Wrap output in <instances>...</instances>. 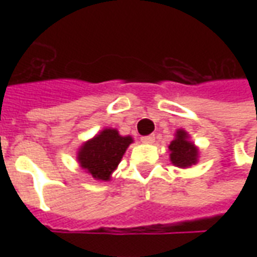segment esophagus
<instances>
[{
  "mask_svg": "<svg viewBox=\"0 0 257 257\" xmlns=\"http://www.w3.org/2000/svg\"><path fill=\"white\" fill-rule=\"evenodd\" d=\"M140 140H142V143H145V145H153V143L156 142V136H154V135H149V136H143Z\"/></svg>",
  "mask_w": 257,
  "mask_h": 257,
  "instance_id": "obj_1",
  "label": "esophagus"
}]
</instances>
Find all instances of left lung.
Returning a JSON list of instances; mask_svg holds the SVG:
<instances>
[{
  "label": "left lung",
  "instance_id": "left-lung-1",
  "mask_svg": "<svg viewBox=\"0 0 257 257\" xmlns=\"http://www.w3.org/2000/svg\"><path fill=\"white\" fill-rule=\"evenodd\" d=\"M169 149V160L172 165L182 169L190 168L198 162L199 150L197 146L194 145L190 135L184 129H178L175 134V139L168 146Z\"/></svg>",
  "mask_w": 257,
  "mask_h": 257
}]
</instances>
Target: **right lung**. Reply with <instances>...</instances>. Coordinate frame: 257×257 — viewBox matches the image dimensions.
<instances>
[{"instance_id": "add662e5", "label": "right lung", "mask_w": 257, "mask_h": 257, "mask_svg": "<svg viewBox=\"0 0 257 257\" xmlns=\"http://www.w3.org/2000/svg\"><path fill=\"white\" fill-rule=\"evenodd\" d=\"M132 143V136H122L117 129L104 128L82 143L77 151V161L95 180L108 182Z\"/></svg>"}]
</instances>
